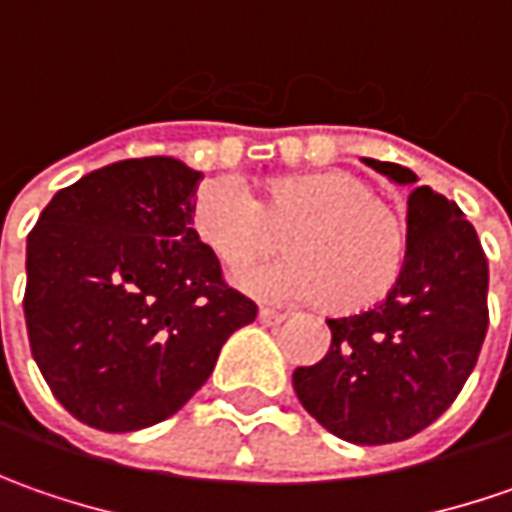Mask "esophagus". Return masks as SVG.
Wrapping results in <instances>:
<instances>
[{"label": "esophagus", "mask_w": 512, "mask_h": 512, "mask_svg": "<svg viewBox=\"0 0 512 512\" xmlns=\"http://www.w3.org/2000/svg\"><path fill=\"white\" fill-rule=\"evenodd\" d=\"M259 322L262 325H279V322H285V313L282 310H273V307H259Z\"/></svg>", "instance_id": "34e87169"}]
</instances>
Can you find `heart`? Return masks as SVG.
Masks as SVG:
<instances>
[{
	"label": "heart",
	"instance_id": "1",
	"mask_svg": "<svg viewBox=\"0 0 512 512\" xmlns=\"http://www.w3.org/2000/svg\"><path fill=\"white\" fill-rule=\"evenodd\" d=\"M196 239L227 267L279 247L287 259L236 273V285L270 302H316L330 313H362L396 287L407 259V222L350 170L273 176L259 202L236 179L207 182L190 205Z\"/></svg>",
	"mask_w": 512,
	"mask_h": 512
}]
</instances>
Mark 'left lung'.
<instances>
[{
	"mask_svg": "<svg viewBox=\"0 0 512 512\" xmlns=\"http://www.w3.org/2000/svg\"><path fill=\"white\" fill-rule=\"evenodd\" d=\"M410 185L407 259L373 310L327 319L325 359L293 370L307 413L350 444L416 436L459 396L487 333V259L456 202L419 187L410 168L364 159Z\"/></svg>",
	"mask_w": 512,
	"mask_h": 512,
	"instance_id": "left-lung-1",
	"label": "left lung"
}]
</instances>
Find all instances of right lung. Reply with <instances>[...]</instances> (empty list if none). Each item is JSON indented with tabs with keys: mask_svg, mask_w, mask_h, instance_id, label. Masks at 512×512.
Instances as JSON below:
<instances>
[{
	"mask_svg": "<svg viewBox=\"0 0 512 512\" xmlns=\"http://www.w3.org/2000/svg\"><path fill=\"white\" fill-rule=\"evenodd\" d=\"M202 173L122 159L62 187L28 236L25 325L53 396L105 433L182 410L256 305L193 227Z\"/></svg>",
	"mask_w": 512,
	"mask_h": 512,
	"instance_id": "obj_1",
	"label": "right lung"
}]
</instances>
